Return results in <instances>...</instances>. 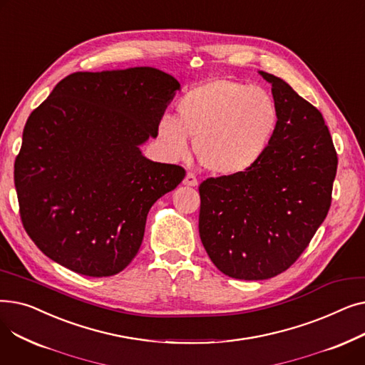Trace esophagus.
Masks as SVG:
<instances>
[{"instance_id": "1", "label": "esophagus", "mask_w": 365, "mask_h": 365, "mask_svg": "<svg viewBox=\"0 0 365 365\" xmlns=\"http://www.w3.org/2000/svg\"><path fill=\"white\" fill-rule=\"evenodd\" d=\"M183 185H186V186H198V179H197V176L194 175V173H187V175L183 179Z\"/></svg>"}]
</instances>
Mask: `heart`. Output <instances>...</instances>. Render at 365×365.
Segmentation results:
<instances>
[{"instance_id": "obj_1", "label": "heart", "mask_w": 365, "mask_h": 365, "mask_svg": "<svg viewBox=\"0 0 365 365\" xmlns=\"http://www.w3.org/2000/svg\"><path fill=\"white\" fill-rule=\"evenodd\" d=\"M279 124L271 94L238 81L210 80L189 90L178 103V118L164 115L158 138L171 160L185 158L190 138L201 164L219 176H240L256 167Z\"/></svg>"}]
</instances>
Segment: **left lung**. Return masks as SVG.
Listing matches in <instances>:
<instances>
[{"label":"left lung","mask_w":365,"mask_h":365,"mask_svg":"<svg viewBox=\"0 0 365 365\" xmlns=\"http://www.w3.org/2000/svg\"><path fill=\"white\" fill-rule=\"evenodd\" d=\"M275 138L260 163L240 176L200 185V237L225 275L267 279L299 259L331 204L337 153L321 112L278 76Z\"/></svg>","instance_id":"8db88e82"}]
</instances>
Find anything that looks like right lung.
Listing matches in <instances>:
<instances>
[{
	"mask_svg": "<svg viewBox=\"0 0 365 365\" xmlns=\"http://www.w3.org/2000/svg\"><path fill=\"white\" fill-rule=\"evenodd\" d=\"M178 90L149 66L75 72L32 110L14 186L25 231L47 257L110 277L138 255L150 207L186 175L140 150Z\"/></svg>",
	"mask_w": 365,
	"mask_h": 365,
	"instance_id": "obj_1",
	"label": "right lung"
}]
</instances>
